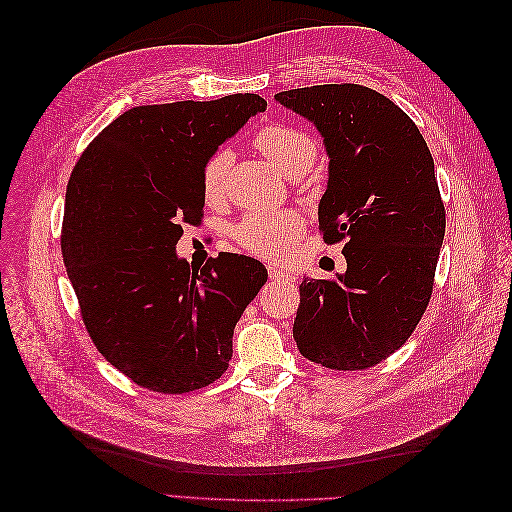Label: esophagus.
<instances>
[{"label":"esophagus","instance_id":"esophagus-1","mask_svg":"<svg viewBox=\"0 0 512 512\" xmlns=\"http://www.w3.org/2000/svg\"><path fill=\"white\" fill-rule=\"evenodd\" d=\"M269 277L273 282H282V284H292L294 282V275L292 273H288V271H282V269H277V267H269Z\"/></svg>","mask_w":512,"mask_h":512}]
</instances>
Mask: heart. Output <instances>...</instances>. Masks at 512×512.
Wrapping results in <instances>:
<instances>
[{
  "label": "heart",
  "instance_id": "heart-1",
  "mask_svg": "<svg viewBox=\"0 0 512 512\" xmlns=\"http://www.w3.org/2000/svg\"><path fill=\"white\" fill-rule=\"evenodd\" d=\"M254 145L282 175L292 177L314 164L318 156L316 141L290 123H271L258 130ZM232 156L228 149L213 151L200 168V192L207 205H220L226 198L228 170ZM303 235V218L294 211H256L245 215L235 228V241L258 258L282 260Z\"/></svg>",
  "mask_w": 512,
  "mask_h": 512
}]
</instances>
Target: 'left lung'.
I'll return each mask as SVG.
<instances>
[{"mask_svg": "<svg viewBox=\"0 0 512 512\" xmlns=\"http://www.w3.org/2000/svg\"><path fill=\"white\" fill-rule=\"evenodd\" d=\"M309 119L329 153L318 205L324 243L344 241L346 273L303 280L292 337L305 359L339 371L376 365L421 322L433 292L446 211L414 121L354 83L275 94Z\"/></svg>", "mask_w": 512, "mask_h": 512, "instance_id": "8db88e82", "label": "left lung"}]
</instances>
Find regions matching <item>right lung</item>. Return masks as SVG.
<instances>
[{"mask_svg":"<svg viewBox=\"0 0 512 512\" xmlns=\"http://www.w3.org/2000/svg\"><path fill=\"white\" fill-rule=\"evenodd\" d=\"M267 108L256 94L130 108L87 145L66 190L61 254L85 329L143 389L181 395L228 369L232 333L267 269L222 252L200 271L177 258L198 226L200 168Z\"/></svg>","mask_w":512,"mask_h":512,"instance_id":"obj_1","label":"right lung"}]
</instances>
